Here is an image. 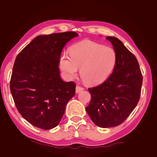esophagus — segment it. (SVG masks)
Returning <instances> with one entry per match:
<instances>
[{
    "instance_id": "obj_1",
    "label": "esophagus",
    "mask_w": 157,
    "mask_h": 157,
    "mask_svg": "<svg viewBox=\"0 0 157 157\" xmlns=\"http://www.w3.org/2000/svg\"><path fill=\"white\" fill-rule=\"evenodd\" d=\"M83 90H84V88L80 87V86H77L76 88H75V92H76V93H80L81 91H82Z\"/></svg>"
}]
</instances>
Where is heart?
Returning a JSON list of instances; mask_svg holds the SVG:
<instances>
[{
	"label": "heart",
	"instance_id": "heart-1",
	"mask_svg": "<svg viewBox=\"0 0 157 157\" xmlns=\"http://www.w3.org/2000/svg\"><path fill=\"white\" fill-rule=\"evenodd\" d=\"M117 56L112 47L90 40H83L73 44L70 56L62 54L59 67L64 77L71 79L78 75L90 86H97L109 78L116 66Z\"/></svg>",
	"mask_w": 157,
	"mask_h": 157
}]
</instances>
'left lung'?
Returning a JSON list of instances; mask_svg holds the SVG:
<instances>
[{"instance_id":"obj_1","label":"left lung","mask_w":157,"mask_h":157,"mask_svg":"<svg viewBox=\"0 0 157 157\" xmlns=\"http://www.w3.org/2000/svg\"><path fill=\"white\" fill-rule=\"evenodd\" d=\"M106 39L117 53L116 66L104 83L88 88L91 99L86 108L91 120L101 128L119 126L130 115L138 104L143 82L135 56L120 40L113 36Z\"/></svg>"}]
</instances>
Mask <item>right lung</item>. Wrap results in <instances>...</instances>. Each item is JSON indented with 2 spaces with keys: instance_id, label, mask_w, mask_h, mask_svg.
<instances>
[{
  "instance_id": "right-lung-1",
  "label": "right lung",
  "mask_w": 157,
  "mask_h": 157,
  "mask_svg": "<svg viewBox=\"0 0 157 157\" xmlns=\"http://www.w3.org/2000/svg\"><path fill=\"white\" fill-rule=\"evenodd\" d=\"M73 31L36 37L17 56L10 90L18 112L37 128L49 130L59 124L75 94V84L59 77V60Z\"/></svg>"
}]
</instances>
